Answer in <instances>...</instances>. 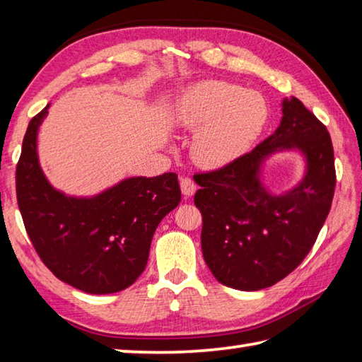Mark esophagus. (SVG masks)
Instances as JSON below:
<instances>
[{
  "label": "esophagus",
  "mask_w": 362,
  "mask_h": 362,
  "mask_svg": "<svg viewBox=\"0 0 362 362\" xmlns=\"http://www.w3.org/2000/svg\"><path fill=\"white\" fill-rule=\"evenodd\" d=\"M180 188H182V194L185 197H191L196 193V185L189 177H180Z\"/></svg>",
  "instance_id": "34e87169"
}]
</instances>
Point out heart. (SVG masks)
Wrapping results in <instances>:
<instances>
[{
	"label": "heart",
	"instance_id": "heart-1",
	"mask_svg": "<svg viewBox=\"0 0 362 362\" xmlns=\"http://www.w3.org/2000/svg\"><path fill=\"white\" fill-rule=\"evenodd\" d=\"M177 127L196 132L191 153L205 168L238 160L257 141L267 119V104L258 91L226 81H199L173 101Z\"/></svg>",
	"mask_w": 362,
	"mask_h": 362
}]
</instances>
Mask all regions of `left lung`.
I'll return each mask as SVG.
<instances>
[{
    "mask_svg": "<svg viewBox=\"0 0 362 362\" xmlns=\"http://www.w3.org/2000/svg\"><path fill=\"white\" fill-rule=\"evenodd\" d=\"M281 115L252 152L197 175L204 259L228 288L258 291L283 280L308 255L332 209L336 173L327 127L294 96L283 99ZM283 151L300 153L304 173L296 186L272 194L264 168Z\"/></svg>",
    "mask_w": 362,
    "mask_h": 362,
    "instance_id": "1",
    "label": "left lung"
}]
</instances>
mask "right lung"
Returning a JSON list of instances; mask_svg holds the SVG:
<instances>
[{
    "label": "right lung",
    "instance_id": "1",
    "mask_svg": "<svg viewBox=\"0 0 362 362\" xmlns=\"http://www.w3.org/2000/svg\"><path fill=\"white\" fill-rule=\"evenodd\" d=\"M48 104L30 119L17 166L26 232L59 280L88 294L129 288L148 264L152 236L180 202L177 174L127 177L91 196L66 194L45 175L38 130Z\"/></svg>",
    "mask_w": 362,
    "mask_h": 362
}]
</instances>
